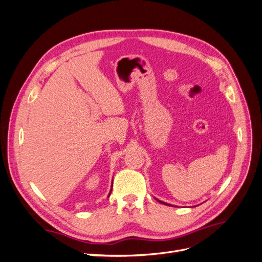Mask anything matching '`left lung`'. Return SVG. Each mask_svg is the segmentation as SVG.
Returning a JSON list of instances; mask_svg holds the SVG:
<instances>
[{
    "label": "left lung",
    "instance_id": "obj_1",
    "mask_svg": "<svg viewBox=\"0 0 262 262\" xmlns=\"http://www.w3.org/2000/svg\"><path fill=\"white\" fill-rule=\"evenodd\" d=\"M158 202H161V203H163V204H166V205H170V204H168V203H166V202H163V201H161V200H158V199H156ZM172 207V205H171Z\"/></svg>",
    "mask_w": 262,
    "mask_h": 262
}]
</instances>
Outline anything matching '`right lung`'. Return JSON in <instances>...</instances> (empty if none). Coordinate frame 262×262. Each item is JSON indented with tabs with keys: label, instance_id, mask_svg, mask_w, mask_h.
I'll return each mask as SVG.
<instances>
[{
	"label": "right lung",
	"instance_id": "1",
	"mask_svg": "<svg viewBox=\"0 0 262 262\" xmlns=\"http://www.w3.org/2000/svg\"><path fill=\"white\" fill-rule=\"evenodd\" d=\"M110 193H112V190H110V192H109V194H108V196L110 195Z\"/></svg>",
	"mask_w": 262,
	"mask_h": 262
}]
</instances>
